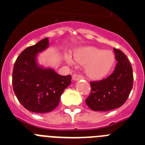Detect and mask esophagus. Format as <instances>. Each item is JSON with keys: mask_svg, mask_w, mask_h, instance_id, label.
Masks as SVG:
<instances>
[{"mask_svg": "<svg viewBox=\"0 0 145 145\" xmlns=\"http://www.w3.org/2000/svg\"><path fill=\"white\" fill-rule=\"evenodd\" d=\"M82 79H84V77L82 76V75H78V74H74V75H72V80H73L74 81H77V80H82Z\"/></svg>", "mask_w": 145, "mask_h": 145, "instance_id": "34e87169", "label": "esophagus"}]
</instances>
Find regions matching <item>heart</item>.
I'll return each mask as SVG.
<instances>
[{"label":"heart","mask_w":145,"mask_h":145,"mask_svg":"<svg viewBox=\"0 0 145 145\" xmlns=\"http://www.w3.org/2000/svg\"><path fill=\"white\" fill-rule=\"evenodd\" d=\"M75 60L82 64L88 65L86 73L93 79H101L110 72L115 63V56L110 51H104L95 47H86L79 50L74 54ZM69 63L71 60L67 59Z\"/></svg>","instance_id":"heart-1"}]
</instances>
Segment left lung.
Segmentation results:
<instances>
[{
  "label": "left lung",
  "instance_id": "1",
  "mask_svg": "<svg viewBox=\"0 0 145 145\" xmlns=\"http://www.w3.org/2000/svg\"><path fill=\"white\" fill-rule=\"evenodd\" d=\"M118 61L114 72L107 78L91 82V92L86 99L93 111H110L121 107L127 100L132 89V67L121 51L113 48Z\"/></svg>",
  "mask_w": 145,
  "mask_h": 145
}]
</instances>
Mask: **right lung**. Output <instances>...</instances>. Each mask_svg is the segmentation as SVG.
Listing matches in <instances>:
<instances>
[{
	"label": "right lung",
	"mask_w": 145,
	"mask_h": 145,
	"mask_svg": "<svg viewBox=\"0 0 145 145\" xmlns=\"http://www.w3.org/2000/svg\"><path fill=\"white\" fill-rule=\"evenodd\" d=\"M49 46L46 38L27 47L17 57L12 73L15 95L30 112L46 113L54 110L65 88L71 84V75L63 76L51 67L38 63V54Z\"/></svg>",
	"instance_id": "obj_1"
}]
</instances>
